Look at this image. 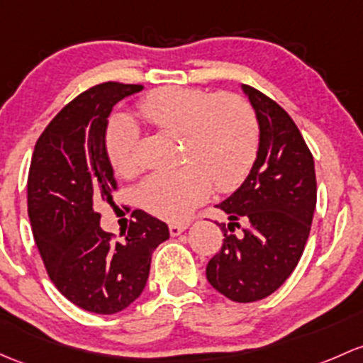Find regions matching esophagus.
<instances>
[{
    "instance_id": "obj_1",
    "label": "esophagus",
    "mask_w": 363,
    "mask_h": 363,
    "mask_svg": "<svg viewBox=\"0 0 363 363\" xmlns=\"http://www.w3.org/2000/svg\"><path fill=\"white\" fill-rule=\"evenodd\" d=\"M188 226H189L188 223H170L169 224V231H170L172 236H177V235H181V233L184 230H188Z\"/></svg>"
}]
</instances>
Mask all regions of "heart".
<instances>
[{
	"label": "heart",
	"instance_id": "obj_1",
	"mask_svg": "<svg viewBox=\"0 0 363 363\" xmlns=\"http://www.w3.org/2000/svg\"><path fill=\"white\" fill-rule=\"evenodd\" d=\"M135 113L151 128L181 135V167L158 170L139 186L140 207L167 220H184L200 201L230 191L247 177L259 147L254 109L242 95L207 94L196 89L163 86L140 99ZM135 127L123 116L108 125L104 150L121 177L137 174Z\"/></svg>",
	"mask_w": 363,
	"mask_h": 363
}]
</instances>
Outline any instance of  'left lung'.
Instances as JSON below:
<instances>
[{
	"mask_svg": "<svg viewBox=\"0 0 363 363\" xmlns=\"http://www.w3.org/2000/svg\"><path fill=\"white\" fill-rule=\"evenodd\" d=\"M242 90L257 116V158L243 184L217 205L230 223L220 226L224 243L208 261L207 280L235 303H254L280 289L303 255L316 177L311 151L287 111L249 85Z\"/></svg>",
	"mask_w": 363,
	"mask_h": 363,
	"instance_id": "8db88e82",
	"label": "left lung"
}]
</instances>
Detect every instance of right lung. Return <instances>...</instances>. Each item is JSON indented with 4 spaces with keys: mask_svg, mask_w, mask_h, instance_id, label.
I'll list each match as a JSON object with an SVG mask.
<instances>
[{
    "mask_svg": "<svg viewBox=\"0 0 363 363\" xmlns=\"http://www.w3.org/2000/svg\"><path fill=\"white\" fill-rule=\"evenodd\" d=\"M143 85L108 82L72 99L34 146L28 177V212L48 277L82 310L113 315L146 287L151 254L169 240V226L143 211L114 240L101 228L97 201L116 191L104 150L113 106Z\"/></svg>",
    "mask_w": 363,
    "mask_h": 363,
    "instance_id": "right-lung-1",
    "label": "right lung"
}]
</instances>
